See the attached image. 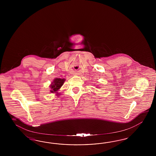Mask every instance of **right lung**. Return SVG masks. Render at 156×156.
I'll return each instance as SVG.
<instances>
[{"mask_svg":"<svg viewBox=\"0 0 156 156\" xmlns=\"http://www.w3.org/2000/svg\"><path fill=\"white\" fill-rule=\"evenodd\" d=\"M65 80V79L55 78L50 85V88L51 89V90H50L51 93H57V91L61 87ZM57 95H58V93H57Z\"/></svg>","mask_w":156,"mask_h":156,"instance_id":"1","label":"right lung"}]
</instances>
